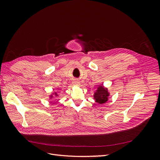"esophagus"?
<instances>
[{
    "label": "esophagus",
    "mask_w": 160,
    "mask_h": 160,
    "mask_svg": "<svg viewBox=\"0 0 160 160\" xmlns=\"http://www.w3.org/2000/svg\"><path fill=\"white\" fill-rule=\"evenodd\" d=\"M73 85H75L77 86H79L80 85V83L78 81H73Z\"/></svg>",
    "instance_id": "1"
}]
</instances>
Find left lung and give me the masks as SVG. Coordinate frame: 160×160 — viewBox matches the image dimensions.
<instances>
[{
	"label": "left lung",
	"instance_id": "1",
	"mask_svg": "<svg viewBox=\"0 0 160 160\" xmlns=\"http://www.w3.org/2000/svg\"><path fill=\"white\" fill-rule=\"evenodd\" d=\"M109 92L107 88H105L103 85L98 87L93 95V98L96 103L99 104H104L109 100Z\"/></svg>",
	"mask_w": 160,
	"mask_h": 160
}]
</instances>
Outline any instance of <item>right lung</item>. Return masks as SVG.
<instances>
[{
	"instance_id": "obj_1",
	"label": "right lung",
	"mask_w": 160,
	"mask_h": 160,
	"mask_svg": "<svg viewBox=\"0 0 160 160\" xmlns=\"http://www.w3.org/2000/svg\"><path fill=\"white\" fill-rule=\"evenodd\" d=\"M49 96V98L50 99H52L53 98H57V97L59 96V95H58V93L55 91V92H52V93L51 94H50Z\"/></svg>"
}]
</instances>
